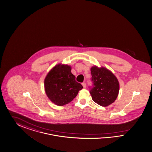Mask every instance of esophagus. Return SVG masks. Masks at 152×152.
<instances>
[{"label":"esophagus","mask_w":152,"mask_h":152,"mask_svg":"<svg viewBox=\"0 0 152 152\" xmlns=\"http://www.w3.org/2000/svg\"><path fill=\"white\" fill-rule=\"evenodd\" d=\"M82 85H83V88H86V83H82Z\"/></svg>","instance_id":"34e87169"}]
</instances>
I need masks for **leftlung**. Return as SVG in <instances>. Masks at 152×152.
Here are the masks:
<instances>
[{"instance_id":"1","label":"left lung","mask_w":152,"mask_h":152,"mask_svg":"<svg viewBox=\"0 0 152 152\" xmlns=\"http://www.w3.org/2000/svg\"><path fill=\"white\" fill-rule=\"evenodd\" d=\"M94 86L90 90L93 101L101 106H109L116 100L119 92V83L110 70L94 66L91 68Z\"/></svg>"}]
</instances>
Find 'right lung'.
Segmentation results:
<instances>
[{
    "label": "right lung",
    "mask_w": 152,
    "mask_h": 152,
    "mask_svg": "<svg viewBox=\"0 0 152 152\" xmlns=\"http://www.w3.org/2000/svg\"><path fill=\"white\" fill-rule=\"evenodd\" d=\"M71 73V66L58 64L48 72L45 78L44 86L48 99L57 106L69 104L83 88Z\"/></svg>",
    "instance_id": "1"
}]
</instances>
